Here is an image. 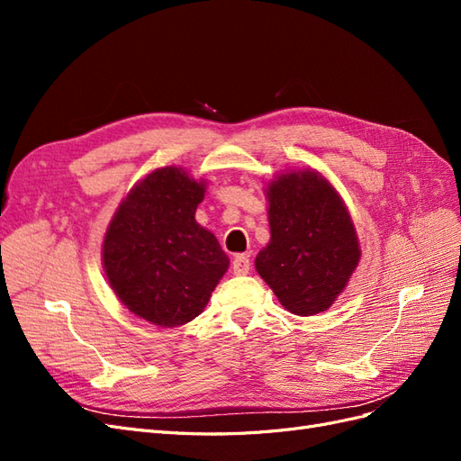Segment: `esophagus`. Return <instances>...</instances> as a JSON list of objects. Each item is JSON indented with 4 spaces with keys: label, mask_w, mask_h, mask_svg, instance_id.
<instances>
[{
    "label": "esophagus",
    "mask_w": 461,
    "mask_h": 461,
    "mask_svg": "<svg viewBox=\"0 0 461 461\" xmlns=\"http://www.w3.org/2000/svg\"><path fill=\"white\" fill-rule=\"evenodd\" d=\"M232 271L234 275H246L249 271V259L246 256H236L232 259Z\"/></svg>",
    "instance_id": "34e87169"
}]
</instances>
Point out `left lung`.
<instances>
[{"instance_id":"obj_1","label":"left lung","mask_w":461,"mask_h":461,"mask_svg":"<svg viewBox=\"0 0 461 461\" xmlns=\"http://www.w3.org/2000/svg\"><path fill=\"white\" fill-rule=\"evenodd\" d=\"M271 240L256 269L285 310L327 312L350 281L359 242L339 192L313 169L286 171L267 186Z\"/></svg>"}]
</instances>
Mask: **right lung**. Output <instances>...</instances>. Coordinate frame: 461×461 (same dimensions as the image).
<instances>
[{
	"instance_id": "add662e5",
	"label": "right lung",
	"mask_w": 461,
	"mask_h": 461,
	"mask_svg": "<svg viewBox=\"0 0 461 461\" xmlns=\"http://www.w3.org/2000/svg\"><path fill=\"white\" fill-rule=\"evenodd\" d=\"M203 196V180L161 167L127 194L107 227V281L127 310L153 325L198 317L229 269L213 232L194 217Z\"/></svg>"
}]
</instances>
